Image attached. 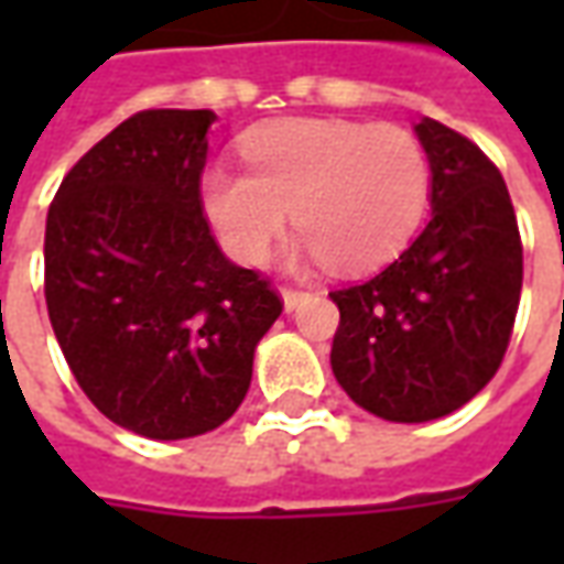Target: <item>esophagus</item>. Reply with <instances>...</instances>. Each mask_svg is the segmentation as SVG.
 Here are the masks:
<instances>
[{
	"instance_id": "obj_1",
	"label": "esophagus",
	"mask_w": 564,
	"mask_h": 564,
	"mask_svg": "<svg viewBox=\"0 0 564 564\" xmlns=\"http://www.w3.org/2000/svg\"><path fill=\"white\" fill-rule=\"evenodd\" d=\"M281 295H283V307H286V311H295V307L305 302L307 293L305 290H295V286H283Z\"/></svg>"
}]
</instances>
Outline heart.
Wrapping results in <instances>:
<instances>
[{
  "label": "heart",
  "mask_w": 564,
  "mask_h": 564,
  "mask_svg": "<svg viewBox=\"0 0 564 564\" xmlns=\"http://www.w3.org/2000/svg\"><path fill=\"white\" fill-rule=\"evenodd\" d=\"M247 172L214 169L205 214L238 262L269 257L293 214L305 253L338 271H368L402 250L429 208L432 165L395 123L286 117L247 132Z\"/></svg>",
  "instance_id": "1"
}]
</instances>
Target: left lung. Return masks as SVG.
<instances>
[{"label": "left lung", "mask_w": 564, "mask_h": 564, "mask_svg": "<svg viewBox=\"0 0 564 564\" xmlns=\"http://www.w3.org/2000/svg\"><path fill=\"white\" fill-rule=\"evenodd\" d=\"M432 165V220L402 257L332 290V371L359 408L425 423L471 402L508 354L522 241L496 162L456 129L416 123Z\"/></svg>", "instance_id": "left-lung-1"}]
</instances>
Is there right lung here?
<instances>
[{
    "label": "right lung",
    "instance_id": "right-lung-1",
    "mask_svg": "<svg viewBox=\"0 0 564 564\" xmlns=\"http://www.w3.org/2000/svg\"><path fill=\"white\" fill-rule=\"evenodd\" d=\"M214 111L150 108L80 156L44 226V302L84 395L153 441L245 402L283 299L223 257L202 205Z\"/></svg>",
    "mask_w": 564,
    "mask_h": 564
}]
</instances>
